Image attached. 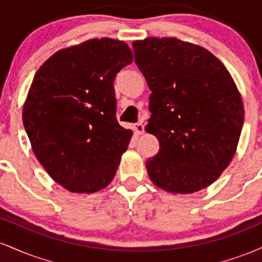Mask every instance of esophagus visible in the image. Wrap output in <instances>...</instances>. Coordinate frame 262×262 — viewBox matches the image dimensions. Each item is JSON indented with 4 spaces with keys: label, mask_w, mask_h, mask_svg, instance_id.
Returning a JSON list of instances; mask_svg holds the SVG:
<instances>
[{
    "label": "esophagus",
    "mask_w": 262,
    "mask_h": 262,
    "mask_svg": "<svg viewBox=\"0 0 262 262\" xmlns=\"http://www.w3.org/2000/svg\"><path fill=\"white\" fill-rule=\"evenodd\" d=\"M133 129H134L135 134H137V135H140V134L144 133L143 123H135V124L133 125Z\"/></svg>",
    "instance_id": "esophagus-1"
}]
</instances>
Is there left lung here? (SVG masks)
<instances>
[{"label":"left lung","instance_id":"1","mask_svg":"<svg viewBox=\"0 0 262 262\" xmlns=\"http://www.w3.org/2000/svg\"><path fill=\"white\" fill-rule=\"evenodd\" d=\"M133 50L151 91L145 129L160 144L146 161L150 179L171 193L208 187L230 164L244 123L229 71L207 49L176 38L137 40Z\"/></svg>","mask_w":262,"mask_h":262}]
</instances>
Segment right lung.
I'll use <instances>...</instances> for the list:
<instances>
[{"mask_svg": "<svg viewBox=\"0 0 262 262\" xmlns=\"http://www.w3.org/2000/svg\"><path fill=\"white\" fill-rule=\"evenodd\" d=\"M133 61L124 41L102 38L59 50L35 74L23 125L50 177L76 193L104 188L128 148L116 117V75Z\"/></svg>", "mask_w": 262, "mask_h": 262, "instance_id": "add662e5", "label": "right lung"}]
</instances>
